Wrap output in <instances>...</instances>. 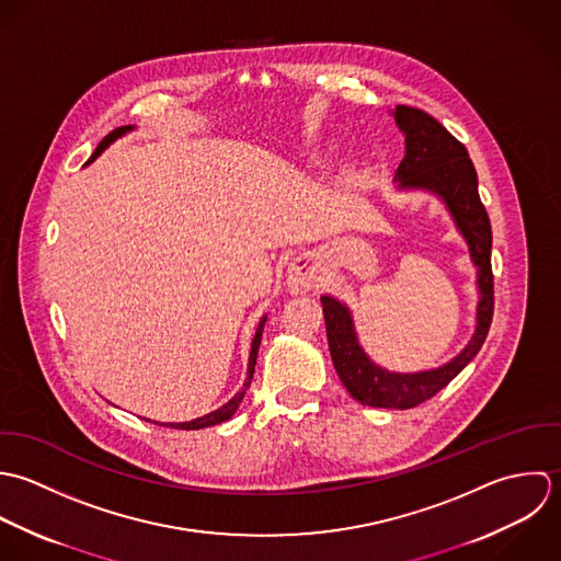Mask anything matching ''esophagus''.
Returning a JSON list of instances; mask_svg holds the SVG:
<instances>
[{
	"label": "esophagus",
	"mask_w": 561,
	"mask_h": 561,
	"mask_svg": "<svg viewBox=\"0 0 561 561\" xmlns=\"http://www.w3.org/2000/svg\"><path fill=\"white\" fill-rule=\"evenodd\" d=\"M319 282V268L317 262L310 255H299L288 264L286 284L293 293H308Z\"/></svg>",
	"instance_id": "1"
}]
</instances>
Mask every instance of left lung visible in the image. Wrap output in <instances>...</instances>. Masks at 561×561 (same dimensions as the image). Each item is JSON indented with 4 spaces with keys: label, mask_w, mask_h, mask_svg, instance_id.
<instances>
[{
    "label": "left lung",
    "mask_w": 561,
    "mask_h": 561,
    "mask_svg": "<svg viewBox=\"0 0 561 561\" xmlns=\"http://www.w3.org/2000/svg\"><path fill=\"white\" fill-rule=\"evenodd\" d=\"M392 116L405 136V156L394 173L399 191H423L436 195L468 244L477 268V317L468 344L447 364L430 370L397 373L375 364L362 348L351 310L336 297L323 295V317L332 362L348 394L362 405L410 410L440 392L461 368L472 362L488 336L494 312V277L490 264L492 229L479 199L477 171L466 147L434 116L419 108L397 106Z\"/></svg>",
    "instance_id": "obj_1"
}]
</instances>
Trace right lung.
<instances>
[{"mask_svg": "<svg viewBox=\"0 0 561 561\" xmlns=\"http://www.w3.org/2000/svg\"><path fill=\"white\" fill-rule=\"evenodd\" d=\"M134 129V125H123V127H116L114 131H111L100 145H98V149L93 151V156L89 158V162L87 164H91L95 158H100L111 145H113L116 138H121V136H125L127 131H131ZM264 323H266V314L260 319V323H257V330H255V336L251 340V351H249V364H247V379H244V383H242V388L225 403L221 405L219 410H215V412H210V414H206V416H202V419H195V421H188V423H156V425H167V427H173V430H204V427H213V425H219V423H225V421H229L231 416H233V412L238 410V405H240V401H242V397L247 394V390H249V386H251V379H253V370H255V359H257V348H260V340H262V332H264ZM145 421H149V419H145Z\"/></svg>", "mask_w": 561, "mask_h": 561, "instance_id": "right-lung-1", "label": "right lung"}]
</instances>
